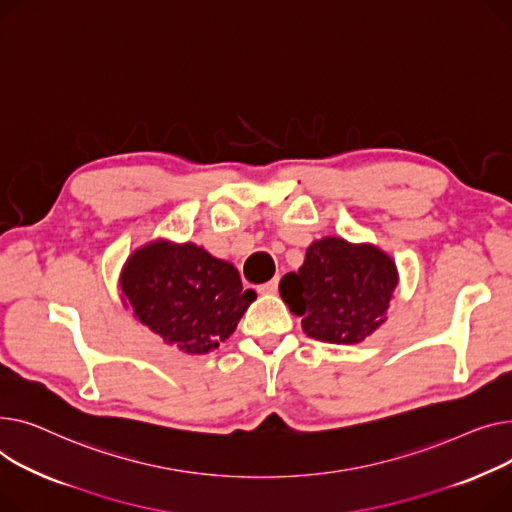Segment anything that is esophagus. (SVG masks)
Returning <instances> with one entry per match:
<instances>
[{
	"label": "esophagus",
	"instance_id": "esophagus-1",
	"mask_svg": "<svg viewBox=\"0 0 512 512\" xmlns=\"http://www.w3.org/2000/svg\"><path fill=\"white\" fill-rule=\"evenodd\" d=\"M277 289H279V277L270 279L268 283H264V285H260V287H258V291H260V293H277Z\"/></svg>",
	"mask_w": 512,
	"mask_h": 512
}]
</instances>
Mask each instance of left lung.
Segmentation results:
<instances>
[{"label":"left lung","mask_w":512,"mask_h":512,"mask_svg":"<svg viewBox=\"0 0 512 512\" xmlns=\"http://www.w3.org/2000/svg\"><path fill=\"white\" fill-rule=\"evenodd\" d=\"M397 281L395 262L378 248L324 237L308 248L297 273L281 279L279 291L291 312L302 316L308 337L351 345L384 322Z\"/></svg>","instance_id":"obj_1"}]
</instances>
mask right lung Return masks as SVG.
<instances>
[{"instance_id": "1", "label": "right lung", "mask_w": 512, "mask_h": 512, "mask_svg": "<svg viewBox=\"0 0 512 512\" xmlns=\"http://www.w3.org/2000/svg\"><path fill=\"white\" fill-rule=\"evenodd\" d=\"M122 291L134 316L163 343L186 353H208L229 339L256 299L233 264L206 250L155 242L126 264Z\"/></svg>"}]
</instances>
